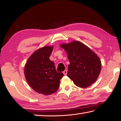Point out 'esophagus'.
<instances>
[{
	"instance_id": "obj_1",
	"label": "esophagus",
	"mask_w": 121,
	"mask_h": 121,
	"mask_svg": "<svg viewBox=\"0 0 121 121\" xmlns=\"http://www.w3.org/2000/svg\"><path fill=\"white\" fill-rule=\"evenodd\" d=\"M63 74H64L65 75H66L67 73V70H65L63 71Z\"/></svg>"
}]
</instances>
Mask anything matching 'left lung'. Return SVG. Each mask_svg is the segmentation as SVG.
<instances>
[{"instance_id": "8db88e82", "label": "left lung", "mask_w": 121, "mask_h": 121, "mask_svg": "<svg viewBox=\"0 0 121 121\" xmlns=\"http://www.w3.org/2000/svg\"><path fill=\"white\" fill-rule=\"evenodd\" d=\"M68 55L70 64L67 76L79 87H87L97 80L101 71V60L89 48L78 41L60 45Z\"/></svg>"}]
</instances>
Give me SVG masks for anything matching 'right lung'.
<instances>
[{"mask_svg":"<svg viewBox=\"0 0 121 121\" xmlns=\"http://www.w3.org/2000/svg\"><path fill=\"white\" fill-rule=\"evenodd\" d=\"M53 46H45L36 50L26 61L24 76L28 83L38 93L50 95L58 90L62 73L56 71L54 62L50 60Z\"/></svg>","mask_w":121,"mask_h":121,"instance_id":"right-lung-1","label":"right lung"}]
</instances>
